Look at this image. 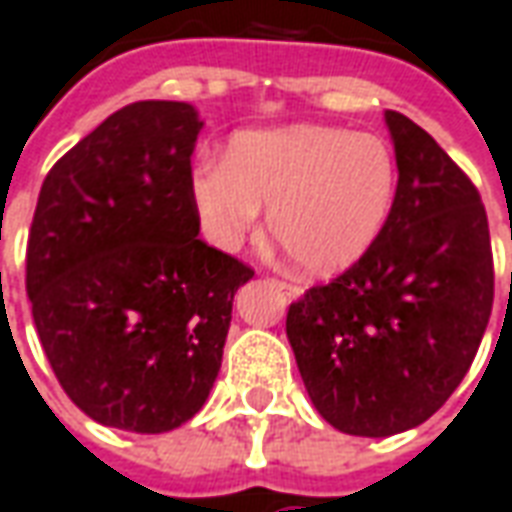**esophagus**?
Instances as JSON below:
<instances>
[{
	"label": "esophagus",
	"mask_w": 512,
	"mask_h": 512,
	"mask_svg": "<svg viewBox=\"0 0 512 512\" xmlns=\"http://www.w3.org/2000/svg\"><path fill=\"white\" fill-rule=\"evenodd\" d=\"M278 286H281V289H284V295L292 297V300H297V297L303 295V289H300L297 284H289V281H278Z\"/></svg>",
	"instance_id": "obj_1"
}]
</instances>
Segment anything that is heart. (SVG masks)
Here are the masks:
<instances>
[{
	"label": "heart",
	"instance_id": "heart-1",
	"mask_svg": "<svg viewBox=\"0 0 512 512\" xmlns=\"http://www.w3.org/2000/svg\"><path fill=\"white\" fill-rule=\"evenodd\" d=\"M192 204L217 248H239L270 209V234L311 275L358 262L386 226L397 162L375 134L286 126L237 137L192 173Z\"/></svg>",
	"mask_w": 512,
	"mask_h": 512
}]
</instances>
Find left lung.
<instances>
[{
	"label": "left lung",
	"mask_w": 512,
	"mask_h": 512,
	"mask_svg": "<svg viewBox=\"0 0 512 512\" xmlns=\"http://www.w3.org/2000/svg\"><path fill=\"white\" fill-rule=\"evenodd\" d=\"M394 206L364 256L289 306L286 336L314 408L347 436L427 422L458 389L494 306L480 192L422 126L386 110Z\"/></svg>",
	"instance_id": "left-lung-1"
}]
</instances>
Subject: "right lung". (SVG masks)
<instances>
[{
  "instance_id": "1",
  "label": "right lung",
  "mask_w": 512,
  "mask_h": 512,
  "mask_svg": "<svg viewBox=\"0 0 512 512\" xmlns=\"http://www.w3.org/2000/svg\"><path fill=\"white\" fill-rule=\"evenodd\" d=\"M184 101H134L43 181L27 295L43 353L93 422L168 433L215 386L231 303L253 270L198 239Z\"/></svg>"
}]
</instances>
